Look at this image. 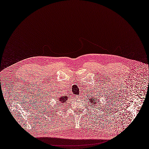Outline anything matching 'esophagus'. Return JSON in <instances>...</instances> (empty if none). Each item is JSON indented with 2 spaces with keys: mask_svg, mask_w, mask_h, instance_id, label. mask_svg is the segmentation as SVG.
Masks as SVG:
<instances>
[{
  "mask_svg": "<svg viewBox=\"0 0 149 149\" xmlns=\"http://www.w3.org/2000/svg\"><path fill=\"white\" fill-rule=\"evenodd\" d=\"M76 97H77V98H78V99H79V98H81V95H78V96H76Z\"/></svg>",
  "mask_w": 149,
  "mask_h": 149,
  "instance_id": "esophagus-1",
  "label": "esophagus"
}]
</instances>
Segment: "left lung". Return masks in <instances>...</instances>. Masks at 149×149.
<instances>
[{
  "label": "left lung",
  "instance_id": "1",
  "mask_svg": "<svg viewBox=\"0 0 149 149\" xmlns=\"http://www.w3.org/2000/svg\"><path fill=\"white\" fill-rule=\"evenodd\" d=\"M93 100H94V101H93V102H95V99H93Z\"/></svg>",
  "mask_w": 149,
  "mask_h": 149
}]
</instances>
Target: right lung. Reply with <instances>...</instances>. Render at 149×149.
<instances>
[{
  "label": "right lung",
  "instance_id": "add662e5",
  "mask_svg": "<svg viewBox=\"0 0 149 149\" xmlns=\"http://www.w3.org/2000/svg\"><path fill=\"white\" fill-rule=\"evenodd\" d=\"M61 101H62V102H66V100L68 99L66 97H61L60 99H59Z\"/></svg>",
  "mask_w": 149,
  "mask_h": 149
}]
</instances>
